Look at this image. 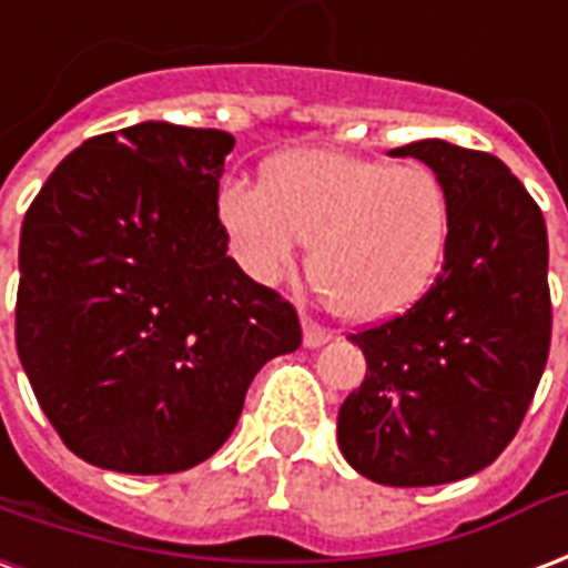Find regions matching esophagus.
I'll use <instances>...</instances> for the list:
<instances>
[{
  "instance_id": "34e87169",
  "label": "esophagus",
  "mask_w": 568,
  "mask_h": 568,
  "mask_svg": "<svg viewBox=\"0 0 568 568\" xmlns=\"http://www.w3.org/2000/svg\"><path fill=\"white\" fill-rule=\"evenodd\" d=\"M327 339H331V331L322 325H316L313 318H304V343L310 348H318V346H325Z\"/></svg>"
}]
</instances>
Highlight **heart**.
Instances as JSON below:
<instances>
[{
	"label": "heart",
	"mask_w": 568,
	"mask_h": 568,
	"mask_svg": "<svg viewBox=\"0 0 568 568\" xmlns=\"http://www.w3.org/2000/svg\"><path fill=\"white\" fill-rule=\"evenodd\" d=\"M216 210L258 283L283 280L297 243H310V283L348 322H379L415 304L443 262L452 222L445 186L427 165L334 150L273 155L262 186L231 180Z\"/></svg>",
	"instance_id": "obj_1"
}]
</instances>
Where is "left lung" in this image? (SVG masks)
Wrapping results in <instances>:
<instances>
[{
  "label": "left lung",
  "instance_id": "1",
  "mask_svg": "<svg viewBox=\"0 0 568 568\" xmlns=\"http://www.w3.org/2000/svg\"><path fill=\"white\" fill-rule=\"evenodd\" d=\"M413 155L448 195L443 271L406 313L348 334L367 358L337 443L369 481L427 487L494 464L518 434L551 348L548 231L497 155L445 141Z\"/></svg>",
  "mask_w": 568,
  "mask_h": 568
}]
</instances>
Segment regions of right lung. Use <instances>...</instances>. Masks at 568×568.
<instances>
[{
  "label": "right lung",
  "mask_w": 568,
  "mask_h": 568,
  "mask_svg": "<svg viewBox=\"0 0 568 568\" xmlns=\"http://www.w3.org/2000/svg\"><path fill=\"white\" fill-rule=\"evenodd\" d=\"M234 138L138 123L62 159L20 229L17 355L69 452L165 476L207 460L295 306L229 255L220 178Z\"/></svg>",
  "instance_id": "obj_1"
}]
</instances>
